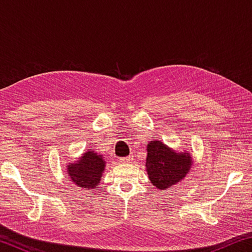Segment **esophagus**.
Listing matches in <instances>:
<instances>
[{
	"label": "esophagus",
	"mask_w": 252,
	"mask_h": 252,
	"mask_svg": "<svg viewBox=\"0 0 252 252\" xmlns=\"http://www.w3.org/2000/svg\"><path fill=\"white\" fill-rule=\"evenodd\" d=\"M133 160V157L129 156V157H126V158H120V163H130V162Z\"/></svg>",
	"instance_id": "1"
}]
</instances>
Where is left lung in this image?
<instances>
[{
	"mask_svg": "<svg viewBox=\"0 0 252 252\" xmlns=\"http://www.w3.org/2000/svg\"><path fill=\"white\" fill-rule=\"evenodd\" d=\"M147 152V173L157 189L165 190L180 182L190 172L192 157L189 152L179 153L158 140L150 141Z\"/></svg>",
	"mask_w": 252,
	"mask_h": 252,
	"instance_id": "left-lung-1",
	"label": "left lung"
}]
</instances>
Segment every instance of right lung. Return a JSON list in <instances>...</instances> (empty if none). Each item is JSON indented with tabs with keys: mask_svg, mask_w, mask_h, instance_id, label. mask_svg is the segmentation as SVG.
I'll use <instances>...</instances> for the list:
<instances>
[{
	"mask_svg": "<svg viewBox=\"0 0 252 252\" xmlns=\"http://www.w3.org/2000/svg\"><path fill=\"white\" fill-rule=\"evenodd\" d=\"M65 167L67 176L75 187L84 190H97L96 186L100 183L101 176L104 172L105 162L103 157L91 149L83 153L75 162L67 163Z\"/></svg>",
	"mask_w": 252,
	"mask_h": 252,
	"instance_id": "1",
	"label": "right lung"
}]
</instances>
